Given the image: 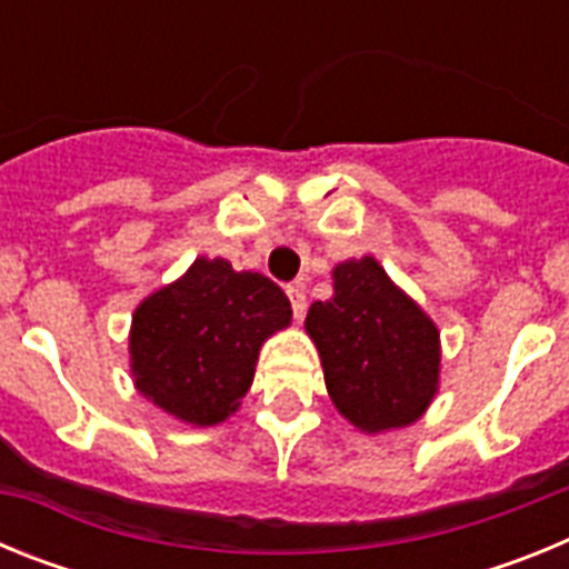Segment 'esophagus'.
<instances>
[{
    "instance_id": "obj_1",
    "label": "esophagus",
    "mask_w": 569,
    "mask_h": 569,
    "mask_svg": "<svg viewBox=\"0 0 569 569\" xmlns=\"http://www.w3.org/2000/svg\"><path fill=\"white\" fill-rule=\"evenodd\" d=\"M288 299H290V308H293V316L296 319H301V316H305V310H308V299H305V288H301V281L288 284Z\"/></svg>"
}]
</instances>
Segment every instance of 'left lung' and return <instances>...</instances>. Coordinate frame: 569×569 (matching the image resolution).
<instances>
[{"mask_svg":"<svg viewBox=\"0 0 569 569\" xmlns=\"http://www.w3.org/2000/svg\"><path fill=\"white\" fill-rule=\"evenodd\" d=\"M305 330L336 410L365 433L413 425L439 393V328L373 256L336 264L333 296L310 305Z\"/></svg>","mask_w":569,"mask_h":569,"instance_id":"1","label":"left lung"}]
</instances>
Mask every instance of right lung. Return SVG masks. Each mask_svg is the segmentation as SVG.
Masks as SVG:
<instances>
[{"mask_svg":"<svg viewBox=\"0 0 569 569\" xmlns=\"http://www.w3.org/2000/svg\"><path fill=\"white\" fill-rule=\"evenodd\" d=\"M290 316L288 296L268 276L199 256L182 279L133 310L136 390L184 425H219L253 385L261 345Z\"/></svg>","mask_w":569,"mask_h":569,"instance_id":"right-lung-1","label":"right lung"}]
</instances>
